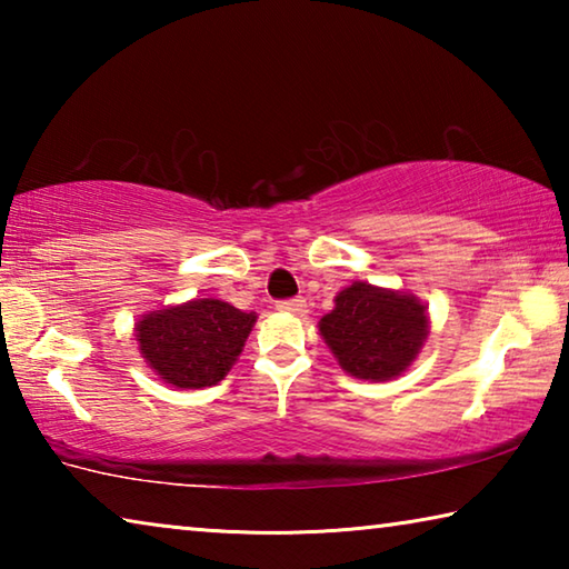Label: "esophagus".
<instances>
[{
  "mask_svg": "<svg viewBox=\"0 0 569 569\" xmlns=\"http://www.w3.org/2000/svg\"><path fill=\"white\" fill-rule=\"evenodd\" d=\"M276 308H278V311H286V313L303 316L308 311V303H306V298H288V301H278Z\"/></svg>",
  "mask_w": 569,
  "mask_h": 569,
  "instance_id": "obj_1",
  "label": "esophagus"
}]
</instances>
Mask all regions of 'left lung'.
Here are the masks:
<instances>
[{
  "label": "left lung",
  "instance_id": "8db88e82",
  "mask_svg": "<svg viewBox=\"0 0 569 569\" xmlns=\"http://www.w3.org/2000/svg\"><path fill=\"white\" fill-rule=\"evenodd\" d=\"M319 331L346 373L389 381L417 359L429 333V316L417 296L356 281L336 296Z\"/></svg>",
  "mask_w": 569,
  "mask_h": 569
}]
</instances>
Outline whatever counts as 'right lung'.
<instances>
[{
  "label": "right lung",
  "mask_w": 569,
  "mask_h": 569,
  "mask_svg": "<svg viewBox=\"0 0 569 569\" xmlns=\"http://www.w3.org/2000/svg\"><path fill=\"white\" fill-rule=\"evenodd\" d=\"M256 313H243L218 298L162 308L134 323L142 359L178 389L213 387L233 369L253 331Z\"/></svg>",
  "instance_id": "add662e5"
}]
</instances>
